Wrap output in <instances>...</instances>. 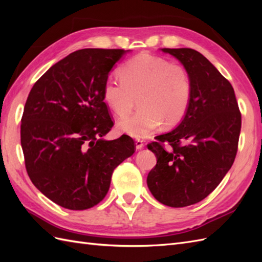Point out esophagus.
<instances>
[{
	"label": "esophagus",
	"mask_w": 262,
	"mask_h": 262,
	"mask_svg": "<svg viewBox=\"0 0 262 262\" xmlns=\"http://www.w3.org/2000/svg\"><path fill=\"white\" fill-rule=\"evenodd\" d=\"M135 145H136L137 149H142L144 147V145H145V144H144L143 140H140V138H136V140H135Z\"/></svg>",
	"instance_id": "esophagus-1"
}]
</instances>
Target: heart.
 Instances as JSON below:
<instances>
[{"mask_svg": "<svg viewBox=\"0 0 262 262\" xmlns=\"http://www.w3.org/2000/svg\"><path fill=\"white\" fill-rule=\"evenodd\" d=\"M121 80L108 77L103 83V100L118 118L134 109L135 115L119 122V129L132 137H145L165 125H174L189 107L192 85L182 65L151 54H141L120 69Z\"/></svg>", "mask_w": 262, "mask_h": 262, "instance_id": "obj_1", "label": "heart"}]
</instances>
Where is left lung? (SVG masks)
<instances>
[{
  "label": "left lung",
  "mask_w": 262,
  "mask_h": 262,
  "mask_svg": "<svg viewBox=\"0 0 262 262\" xmlns=\"http://www.w3.org/2000/svg\"><path fill=\"white\" fill-rule=\"evenodd\" d=\"M162 52L185 66L192 93L177 128L147 144L158 162L146 181L160 203L186 207L207 197L231 169L237 152L241 113L231 83L199 52L191 48H162Z\"/></svg>",
  "instance_id": "1"
}]
</instances>
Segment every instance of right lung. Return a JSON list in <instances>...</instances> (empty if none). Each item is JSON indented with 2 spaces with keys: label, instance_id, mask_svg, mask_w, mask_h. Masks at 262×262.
Instances as JSON below:
<instances>
[{
  "label": "right lung",
  "instance_id": "1",
  "mask_svg": "<svg viewBox=\"0 0 262 262\" xmlns=\"http://www.w3.org/2000/svg\"><path fill=\"white\" fill-rule=\"evenodd\" d=\"M125 53L76 51L53 65L28 96L20 133L28 176L64 208L83 210L101 202L114 170L136 149L127 135L101 138L114 126L103 83Z\"/></svg>",
  "mask_w": 262,
  "mask_h": 262
}]
</instances>
